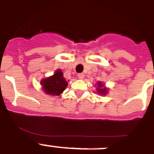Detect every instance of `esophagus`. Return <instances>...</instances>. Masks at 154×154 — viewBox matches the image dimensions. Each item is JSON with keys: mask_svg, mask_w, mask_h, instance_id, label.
<instances>
[{"mask_svg": "<svg viewBox=\"0 0 154 154\" xmlns=\"http://www.w3.org/2000/svg\"><path fill=\"white\" fill-rule=\"evenodd\" d=\"M77 77H78L79 79H83L84 77H85V74L84 73H78V75H77Z\"/></svg>", "mask_w": 154, "mask_h": 154, "instance_id": "1", "label": "esophagus"}]
</instances>
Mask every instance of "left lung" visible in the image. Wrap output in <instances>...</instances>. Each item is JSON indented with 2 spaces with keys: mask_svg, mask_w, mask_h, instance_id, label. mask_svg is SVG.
<instances>
[{
  "mask_svg": "<svg viewBox=\"0 0 154 154\" xmlns=\"http://www.w3.org/2000/svg\"><path fill=\"white\" fill-rule=\"evenodd\" d=\"M105 85H103L101 81H98L97 82V93L101 94V95H105L108 92V88H105L104 86Z\"/></svg>",
  "mask_w": 154,
  "mask_h": 154,
  "instance_id": "left-lung-1",
  "label": "left lung"
}]
</instances>
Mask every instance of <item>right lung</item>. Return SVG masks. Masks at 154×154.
I'll return each instance as SVG.
<instances>
[{"mask_svg":"<svg viewBox=\"0 0 154 154\" xmlns=\"http://www.w3.org/2000/svg\"><path fill=\"white\" fill-rule=\"evenodd\" d=\"M40 84L42 85L44 92L52 96L60 95L68 85L61 69L56 70L54 74L51 77L42 79Z\"/></svg>","mask_w":154,"mask_h":154,"instance_id":"obj_1","label":"right lung"}]
</instances>
